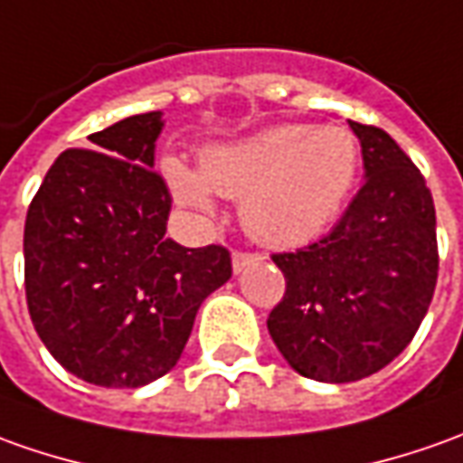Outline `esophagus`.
Returning a JSON list of instances; mask_svg holds the SVG:
<instances>
[{
    "label": "esophagus",
    "instance_id": "esophagus-1",
    "mask_svg": "<svg viewBox=\"0 0 463 463\" xmlns=\"http://www.w3.org/2000/svg\"><path fill=\"white\" fill-rule=\"evenodd\" d=\"M260 260V256L258 253H232V273H243L248 266H253V263H258Z\"/></svg>",
    "mask_w": 463,
    "mask_h": 463
}]
</instances>
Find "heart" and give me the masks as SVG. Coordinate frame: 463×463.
Listing matches in <instances>:
<instances>
[{
  "label": "heart",
  "instance_id": "heart-1",
  "mask_svg": "<svg viewBox=\"0 0 463 463\" xmlns=\"http://www.w3.org/2000/svg\"><path fill=\"white\" fill-rule=\"evenodd\" d=\"M175 200L200 213L215 197L241 200L245 231L276 248L317 241L350 200L360 172V146L345 126L284 124L235 144L210 146L200 166L166 156Z\"/></svg>",
  "mask_w": 463,
  "mask_h": 463
}]
</instances>
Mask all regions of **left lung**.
<instances>
[{
    "instance_id": "1",
    "label": "left lung",
    "mask_w": 463,
    "mask_h": 463,
    "mask_svg": "<svg viewBox=\"0 0 463 463\" xmlns=\"http://www.w3.org/2000/svg\"><path fill=\"white\" fill-rule=\"evenodd\" d=\"M350 128L363 146V190L319 243L273 256L286 294L269 335L298 375L319 383H354L392 363L423 322L439 276L426 179L383 128Z\"/></svg>"
}]
</instances>
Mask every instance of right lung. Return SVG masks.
I'll list each match as a JSON object with an SVG mask.
<instances>
[{
    "instance_id": "obj_1",
    "label": "right lung",
    "mask_w": 463,
    "mask_h": 463,
    "mask_svg": "<svg viewBox=\"0 0 463 463\" xmlns=\"http://www.w3.org/2000/svg\"><path fill=\"white\" fill-rule=\"evenodd\" d=\"M162 111L90 134L47 169L24 222L34 329L71 375L141 388L182 357L197 309L231 279L220 245L166 238L172 197L154 172Z\"/></svg>"
}]
</instances>
